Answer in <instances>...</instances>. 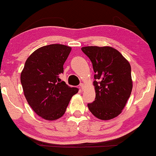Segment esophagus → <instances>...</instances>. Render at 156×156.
<instances>
[{"instance_id":"1","label":"esophagus","mask_w":156,"mask_h":156,"mask_svg":"<svg viewBox=\"0 0 156 156\" xmlns=\"http://www.w3.org/2000/svg\"><path fill=\"white\" fill-rule=\"evenodd\" d=\"M80 88H81V89H83V88H84V84L81 83V84H80Z\"/></svg>"}]
</instances>
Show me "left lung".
I'll use <instances>...</instances> for the list:
<instances>
[{
  "instance_id": "8db88e82",
  "label": "left lung",
  "mask_w": 156,
  "mask_h": 156,
  "mask_svg": "<svg viewBox=\"0 0 156 156\" xmlns=\"http://www.w3.org/2000/svg\"><path fill=\"white\" fill-rule=\"evenodd\" d=\"M81 51L89 58L94 71L95 99L88 104V109L101 120L117 117L132 90L130 64L112 47L88 46Z\"/></svg>"
}]
</instances>
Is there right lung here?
I'll return each instance as SVG.
<instances>
[{
    "mask_svg": "<svg viewBox=\"0 0 156 156\" xmlns=\"http://www.w3.org/2000/svg\"><path fill=\"white\" fill-rule=\"evenodd\" d=\"M71 48L49 44L37 49L27 59L21 74L23 91L29 105L37 115L56 120L65 114L71 97L78 91L59 78Z\"/></svg>",
    "mask_w": 156,
    "mask_h": 156,
    "instance_id": "1",
    "label": "right lung"
}]
</instances>
